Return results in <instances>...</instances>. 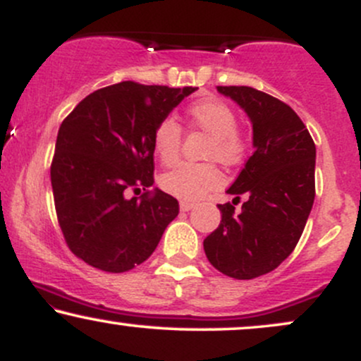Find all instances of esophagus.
I'll use <instances>...</instances> for the list:
<instances>
[{
    "label": "esophagus",
    "mask_w": 361,
    "mask_h": 361,
    "mask_svg": "<svg viewBox=\"0 0 361 361\" xmlns=\"http://www.w3.org/2000/svg\"><path fill=\"white\" fill-rule=\"evenodd\" d=\"M195 207L193 202H188V200H181L180 202V209L183 210V212H188V210H192Z\"/></svg>",
    "instance_id": "1"
}]
</instances>
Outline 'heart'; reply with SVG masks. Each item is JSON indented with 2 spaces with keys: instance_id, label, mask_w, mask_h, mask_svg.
I'll return each instance as SVG.
<instances>
[{
  "instance_id": "obj_1",
  "label": "heart",
  "mask_w": 361,
  "mask_h": 361,
  "mask_svg": "<svg viewBox=\"0 0 361 361\" xmlns=\"http://www.w3.org/2000/svg\"><path fill=\"white\" fill-rule=\"evenodd\" d=\"M186 117L190 126L210 135L205 149L207 159H217L227 166L241 161L246 139L235 126V111L226 102L219 98L198 100L188 106ZM181 135V127L173 118L161 120L154 128L152 147L161 163L166 166L175 164L180 157ZM221 183L222 173L214 163H181L161 178V186L183 200H197Z\"/></svg>"
}]
</instances>
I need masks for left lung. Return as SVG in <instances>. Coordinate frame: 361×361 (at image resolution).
Listing matches in <instances>:
<instances>
[{"instance_id": "left-lung-1", "label": "left lung", "mask_w": 361, "mask_h": 361, "mask_svg": "<svg viewBox=\"0 0 361 361\" xmlns=\"http://www.w3.org/2000/svg\"><path fill=\"white\" fill-rule=\"evenodd\" d=\"M250 115L255 151L219 204L222 221L207 235L210 264L235 280L275 270L295 250L316 197V144L287 103L251 86H217ZM242 212H233L240 195Z\"/></svg>"}]
</instances>
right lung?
<instances>
[{"instance_id":"right-lung-1","label":"right lung","mask_w":361,"mask_h":361,"mask_svg":"<svg viewBox=\"0 0 361 361\" xmlns=\"http://www.w3.org/2000/svg\"><path fill=\"white\" fill-rule=\"evenodd\" d=\"M122 81L88 94L62 120L51 181L66 244L78 258L109 273L144 263L180 212L154 183L152 134L193 93ZM145 190L140 197L130 191Z\"/></svg>"}]
</instances>
